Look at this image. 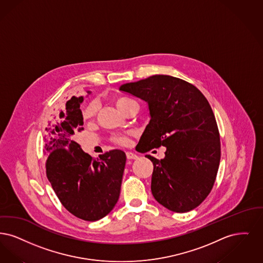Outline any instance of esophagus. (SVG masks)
<instances>
[{
	"instance_id": "obj_1",
	"label": "esophagus",
	"mask_w": 263,
	"mask_h": 263,
	"mask_svg": "<svg viewBox=\"0 0 263 263\" xmlns=\"http://www.w3.org/2000/svg\"><path fill=\"white\" fill-rule=\"evenodd\" d=\"M126 158L128 159V160H133V159H137V154H135V153H133V152H126Z\"/></svg>"
}]
</instances>
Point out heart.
<instances>
[{"instance_id": "b5f03b06", "label": "heart", "mask_w": 263, "mask_h": 263, "mask_svg": "<svg viewBox=\"0 0 263 263\" xmlns=\"http://www.w3.org/2000/svg\"><path fill=\"white\" fill-rule=\"evenodd\" d=\"M116 106L118 107V109L121 112H125L126 108L132 105L133 103H136V101L129 99V98H126V97H120L118 99H116ZM95 116V104H89L87 107H85L82 110V120L84 122H90L92 119ZM129 134L126 133V134H116L112 137V140L114 141L115 143L120 144V145H127L129 142V138H128Z\"/></svg>"}]
</instances>
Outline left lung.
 Instances as JSON below:
<instances>
[{"label": "left lung", "mask_w": 263, "mask_h": 263, "mask_svg": "<svg viewBox=\"0 0 263 263\" xmlns=\"http://www.w3.org/2000/svg\"><path fill=\"white\" fill-rule=\"evenodd\" d=\"M120 90L148 105L150 121L139 139L143 151L166 147L153 163L151 192L173 212L199 205L211 192L220 163V136L213 111L193 84L166 74L129 82Z\"/></svg>", "instance_id": "obj_1"}]
</instances>
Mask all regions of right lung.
Here are the masks:
<instances>
[{"mask_svg": "<svg viewBox=\"0 0 263 263\" xmlns=\"http://www.w3.org/2000/svg\"><path fill=\"white\" fill-rule=\"evenodd\" d=\"M82 101V96H72L55 110L46 127V174L68 211L82 220L97 221L109 214L119 199L126 158L118 149L98 158L81 149L77 137L83 130ZM69 108L76 110L71 119L66 117Z\"/></svg>", "mask_w": 263, "mask_h": 263, "instance_id": "right-lung-1", "label": "right lung"}]
</instances>
